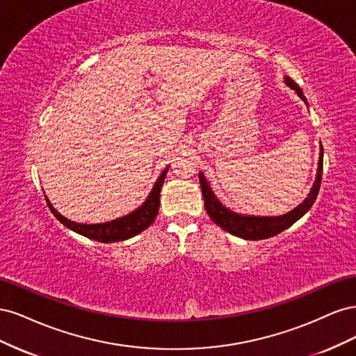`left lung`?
<instances>
[{"instance_id":"1","label":"left lung","mask_w":356,"mask_h":356,"mask_svg":"<svg viewBox=\"0 0 356 356\" xmlns=\"http://www.w3.org/2000/svg\"><path fill=\"white\" fill-rule=\"evenodd\" d=\"M285 83L291 89H294L300 98L306 102L303 92H301V89L298 88V84L294 83V80L285 77ZM322 161H324V148L321 145L318 174H316L315 184L312 187L309 196L303 203H300L297 208L289 211L285 215H281V217H254V215H241L227 209L217 199V196L213 195V191L208 184L204 175L202 172H199V181H200V188H202V195L204 200V209H207L208 215L215 224H218L221 229L234 236H238V238H242L246 241H261V239L272 238V236H276L281 232H284L285 229L291 227V225L303 217V215L312 208V204L315 203L319 193V187H321V179H322Z\"/></svg>"}]
</instances>
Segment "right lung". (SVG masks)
<instances>
[{"instance_id":"right-lung-1","label":"right lung","mask_w":356,"mask_h":356,"mask_svg":"<svg viewBox=\"0 0 356 356\" xmlns=\"http://www.w3.org/2000/svg\"><path fill=\"white\" fill-rule=\"evenodd\" d=\"M168 169H169V166L163 172H161L159 179L156 181L153 190L149 191L147 200L141 204V207L129 215H124V217L115 218L108 222L80 224V222L71 221V220L63 217V215H60L55 208H53V204L50 203V200L47 197H46V200H47V204H49L51 213L55 215V217L70 230L79 233L81 236H86V238H89V239L102 242V243L126 241V239H131V238H134V236L144 232L156 220L159 208H160V190H161V186H163Z\"/></svg>"}]
</instances>
